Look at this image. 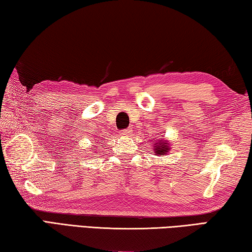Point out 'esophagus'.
<instances>
[{
  "mask_svg": "<svg viewBox=\"0 0 252 252\" xmlns=\"http://www.w3.org/2000/svg\"><path fill=\"white\" fill-rule=\"evenodd\" d=\"M131 133H133V129L131 128H126V129L121 130V135L123 136H129Z\"/></svg>",
  "mask_w": 252,
  "mask_h": 252,
  "instance_id": "obj_1",
  "label": "esophagus"
}]
</instances>
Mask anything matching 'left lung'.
Segmentation results:
<instances>
[{
  "instance_id": "left-lung-1",
  "label": "left lung",
  "mask_w": 252,
  "mask_h": 252,
  "mask_svg": "<svg viewBox=\"0 0 252 252\" xmlns=\"http://www.w3.org/2000/svg\"><path fill=\"white\" fill-rule=\"evenodd\" d=\"M155 152L158 155H166V153L169 152V147L167 143H158L157 146H155Z\"/></svg>"
}]
</instances>
